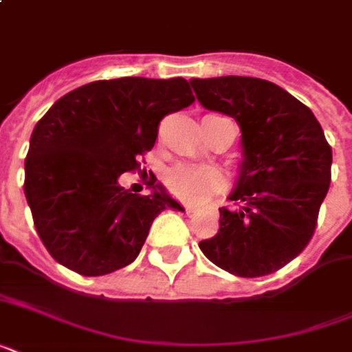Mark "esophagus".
Wrapping results in <instances>:
<instances>
[{"mask_svg":"<svg viewBox=\"0 0 352 352\" xmlns=\"http://www.w3.org/2000/svg\"><path fill=\"white\" fill-rule=\"evenodd\" d=\"M182 206H184V210H186L188 214H192L193 210H195V206H193V204H190V203H184Z\"/></svg>","mask_w":352,"mask_h":352,"instance_id":"esophagus-1","label":"esophagus"}]
</instances>
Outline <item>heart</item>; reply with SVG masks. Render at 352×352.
Wrapping results in <instances>:
<instances>
[{"label": "heart", "instance_id": "heart-1", "mask_svg": "<svg viewBox=\"0 0 352 352\" xmlns=\"http://www.w3.org/2000/svg\"><path fill=\"white\" fill-rule=\"evenodd\" d=\"M166 184L175 197L199 203L219 190L223 184V177L215 168L182 164L168 171Z\"/></svg>", "mask_w": 352, "mask_h": 352}]
</instances>
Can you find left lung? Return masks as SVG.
Segmentation results:
<instances>
[{"label":"left lung","instance_id":"left-lung-1","mask_svg":"<svg viewBox=\"0 0 352 352\" xmlns=\"http://www.w3.org/2000/svg\"><path fill=\"white\" fill-rule=\"evenodd\" d=\"M197 100L241 127L239 177L219 232L199 248L239 278L267 276L312 239L331 184L333 149L320 122L279 85L250 76L190 80Z\"/></svg>","mask_w":352,"mask_h":352}]
</instances>
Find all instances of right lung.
<instances>
[{
  "label": "right lung",
  "instance_id": "1",
  "mask_svg": "<svg viewBox=\"0 0 352 352\" xmlns=\"http://www.w3.org/2000/svg\"><path fill=\"white\" fill-rule=\"evenodd\" d=\"M184 78L126 76L71 91L40 118L25 159V197L36 232L60 265L104 276L137 259L151 223L166 208L182 210L149 179V195L120 186L140 168L160 120L193 104Z\"/></svg>",
  "mask_w": 352,
  "mask_h": 352
}]
</instances>
